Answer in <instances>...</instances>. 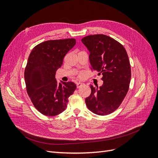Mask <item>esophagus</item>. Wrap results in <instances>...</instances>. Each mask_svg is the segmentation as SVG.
I'll list each match as a JSON object with an SVG mask.
<instances>
[{"mask_svg": "<svg viewBox=\"0 0 158 158\" xmlns=\"http://www.w3.org/2000/svg\"><path fill=\"white\" fill-rule=\"evenodd\" d=\"M84 85V83H82V82H78L76 84V87H77V88H80L82 86V85Z\"/></svg>", "mask_w": 158, "mask_h": 158, "instance_id": "34e87169", "label": "esophagus"}]
</instances>
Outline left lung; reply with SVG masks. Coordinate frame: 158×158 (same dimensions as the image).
Listing matches in <instances>:
<instances>
[{
  "label": "left lung",
  "mask_w": 158,
  "mask_h": 158,
  "mask_svg": "<svg viewBox=\"0 0 158 158\" xmlns=\"http://www.w3.org/2000/svg\"><path fill=\"white\" fill-rule=\"evenodd\" d=\"M81 41L89 52L92 69L102 74L103 81L99 88L91 85L85 104L94 113L107 115L120 106L128 92L131 69L127 52L120 43L106 35H91Z\"/></svg>",
  "instance_id": "left-lung-1"
}]
</instances>
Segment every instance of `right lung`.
I'll return each instance as SVG.
<instances>
[{
    "label": "right lung",
    "instance_id": "1",
    "mask_svg": "<svg viewBox=\"0 0 158 158\" xmlns=\"http://www.w3.org/2000/svg\"><path fill=\"white\" fill-rule=\"evenodd\" d=\"M75 39L46 41L36 45L29 56L24 72L28 95L34 107L46 116L64 111L74 93V82H58L56 71L63 64L66 54L76 44Z\"/></svg>",
    "mask_w": 158,
    "mask_h": 158
}]
</instances>
